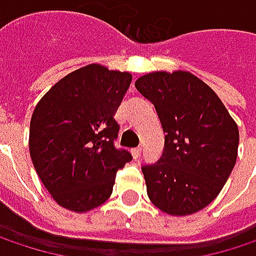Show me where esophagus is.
Segmentation results:
<instances>
[{"label":"esophagus","mask_w":256,"mask_h":256,"mask_svg":"<svg viewBox=\"0 0 256 256\" xmlns=\"http://www.w3.org/2000/svg\"><path fill=\"white\" fill-rule=\"evenodd\" d=\"M132 156H133V158H138L140 156V148H133L132 150Z\"/></svg>","instance_id":"obj_1"}]
</instances>
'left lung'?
Here are the masks:
<instances>
[{"mask_svg":"<svg viewBox=\"0 0 256 256\" xmlns=\"http://www.w3.org/2000/svg\"><path fill=\"white\" fill-rule=\"evenodd\" d=\"M134 87L152 102L164 132L160 160L142 166L151 203L172 216L204 209L236 164V122L218 94L191 72H150Z\"/></svg>","mask_w":256,"mask_h":256,"instance_id":"8db88e82","label":"left lung"}]
</instances>
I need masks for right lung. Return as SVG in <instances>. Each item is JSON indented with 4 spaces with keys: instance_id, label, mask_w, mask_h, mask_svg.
<instances>
[{
    "instance_id": "right-lung-1",
    "label": "right lung",
    "mask_w": 256,
    "mask_h": 256,
    "mask_svg": "<svg viewBox=\"0 0 256 256\" xmlns=\"http://www.w3.org/2000/svg\"><path fill=\"white\" fill-rule=\"evenodd\" d=\"M130 81V72L90 64L59 80L36 104L29 154L59 206L82 214L112 194L117 170L132 160L114 146L120 130L114 116Z\"/></svg>"
}]
</instances>
